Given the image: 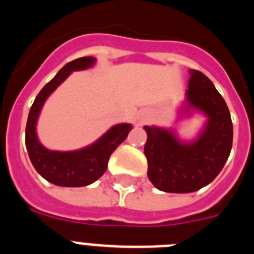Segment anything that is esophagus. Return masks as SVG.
I'll list each match as a JSON object with an SVG mask.
<instances>
[{"instance_id": "obj_1", "label": "esophagus", "mask_w": 254, "mask_h": 254, "mask_svg": "<svg viewBox=\"0 0 254 254\" xmlns=\"http://www.w3.org/2000/svg\"><path fill=\"white\" fill-rule=\"evenodd\" d=\"M142 121H143V120H142Z\"/></svg>"}]
</instances>
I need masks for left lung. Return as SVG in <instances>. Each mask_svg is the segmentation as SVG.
<instances>
[{
  "label": "left lung",
  "mask_w": 254,
  "mask_h": 254,
  "mask_svg": "<svg viewBox=\"0 0 254 254\" xmlns=\"http://www.w3.org/2000/svg\"><path fill=\"white\" fill-rule=\"evenodd\" d=\"M188 90L181 104L183 117H206L193 140H182L167 127L145 126L147 177L158 190L190 193L210 185L228 160L233 145V123L225 100L202 72L190 69Z\"/></svg>",
  "instance_id": "obj_1"
}]
</instances>
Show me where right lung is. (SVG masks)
<instances>
[{
    "instance_id": "1",
    "label": "right lung",
    "mask_w": 254,
    "mask_h": 254,
    "mask_svg": "<svg viewBox=\"0 0 254 254\" xmlns=\"http://www.w3.org/2000/svg\"><path fill=\"white\" fill-rule=\"evenodd\" d=\"M95 57H81L64 64L57 75L40 90L29 112L25 129V145L33 167L52 185L60 187H85L99 179L108 168L112 152L126 140L133 127L131 123L112 126L93 143L72 151L49 150L38 138L37 123L46 100L75 71L91 68Z\"/></svg>"
}]
</instances>
